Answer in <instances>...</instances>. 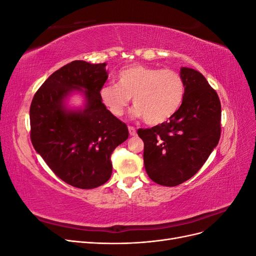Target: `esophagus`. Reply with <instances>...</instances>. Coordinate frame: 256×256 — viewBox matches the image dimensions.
<instances>
[{
	"mask_svg": "<svg viewBox=\"0 0 256 256\" xmlns=\"http://www.w3.org/2000/svg\"><path fill=\"white\" fill-rule=\"evenodd\" d=\"M128 130H129V134H130V136H136V128H134V126H129V127H128Z\"/></svg>",
	"mask_w": 256,
	"mask_h": 256,
	"instance_id": "obj_1",
	"label": "esophagus"
}]
</instances>
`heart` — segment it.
Returning a JSON list of instances; mask_svg holds the SVG:
<instances>
[{
    "label": "heart",
    "mask_w": 256,
    "mask_h": 256,
    "mask_svg": "<svg viewBox=\"0 0 256 256\" xmlns=\"http://www.w3.org/2000/svg\"><path fill=\"white\" fill-rule=\"evenodd\" d=\"M100 99L115 116H122L132 97V114L158 125L175 115L184 102L186 84L174 69L131 65L116 74V84L100 88Z\"/></svg>",
    "instance_id": "b5f03b06"
}]
</instances>
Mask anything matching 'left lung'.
Returning a JSON list of instances; mask_svg holds the SVG:
<instances>
[{"mask_svg": "<svg viewBox=\"0 0 256 256\" xmlns=\"http://www.w3.org/2000/svg\"><path fill=\"white\" fill-rule=\"evenodd\" d=\"M184 102L168 122L138 129L144 142L147 175L158 184L175 187L190 180L208 159L221 136V104L205 76L182 67Z\"/></svg>", "mask_w": 256, "mask_h": 256, "instance_id": "obj_1", "label": "left lung"}]
</instances>
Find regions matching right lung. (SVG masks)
I'll list each match as a JSON object with an SVG mask.
<instances>
[{
	"instance_id": "add662e5",
	"label": "right lung",
	"mask_w": 256,
	"mask_h": 256,
	"mask_svg": "<svg viewBox=\"0 0 256 256\" xmlns=\"http://www.w3.org/2000/svg\"><path fill=\"white\" fill-rule=\"evenodd\" d=\"M108 79L106 63L74 60L53 72L38 88L30 108V141L62 180L92 189L109 180L111 154L129 136L125 122L106 110L99 92ZM72 89H85L86 109L62 104Z\"/></svg>"
}]
</instances>
